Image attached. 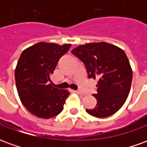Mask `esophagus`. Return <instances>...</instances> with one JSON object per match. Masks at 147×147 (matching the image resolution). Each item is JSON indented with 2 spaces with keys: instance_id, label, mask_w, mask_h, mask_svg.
I'll return each mask as SVG.
<instances>
[{
  "instance_id": "34e87169",
  "label": "esophagus",
  "mask_w": 147,
  "mask_h": 147,
  "mask_svg": "<svg viewBox=\"0 0 147 147\" xmlns=\"http://www.w3.org/2000/svg\"><path fill=\"white\" fill-rule=\"evenodd\" d=\"M75 92L78 94H80V95H85V94L82 91H80V90H75Z\"/></svg>"
}]
</instances>
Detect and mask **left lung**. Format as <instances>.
<instances>
[{"instance_id":"obj_1","label":"left lung","mask_w":147,"mask_h":147,"mask_svg":"<svg viewBox=\"0 0 147 147\" xmlns=\"http://www.w3.org/2000/svg\"><path fill=\"white\" fill-rule=\"evenodd\" d=\"M71 53L86 66L89 78L98 79L94 109H86L93 117L104 118L116 113L129 94L132 69L122 49L107 42H93L78 46Z\"/></svg>"}]
</instances>
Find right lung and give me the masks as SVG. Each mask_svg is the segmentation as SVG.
Segmentation results:
<instances>
[{"instance_id":"right-lung-1","label":"right lung","mask_w":147,"mask_h":147,"mask_svg":"<svg viewBox=\"0 0 147 147\" xmlns=\"http://www.w3.org/2000/svg\"><path fill=\"white\" fill-rule=\"evenodd\" d=\"M71 46L38 42L22 52L15 70L16 85L22 104L34 116L49 119L63 110L70 93L49 83L50 75Z\"/></svg>"}]
</instances>
